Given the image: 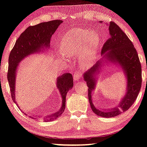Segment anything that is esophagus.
Segmentation results:
<instances>
[{
    "label": "esophagus",
    "mask_w": 147,
    "mask_h": 147,
    "mask_svg": "<svg viewBox=\"0 0 147 147\" xmlns=\"http://www.w3.org/2000/svg\"><path fill=\"white\" fill-rule=\"evenodd\" d=\"M81 78V74L80 72H76L74 76V81H78L80 78Z\"/></svg>",
    "instance_id": "34e87169"
}]
</instances>
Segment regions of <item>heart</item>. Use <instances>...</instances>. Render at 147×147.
Instances as JSON below:
<instances>
[{"label":"heart","mask_w":147,"mask_h":147,"mask_svg":"<svg viewBox=\"0 0 147 147\" xmlns=\"http://www.w3.org/2000/svg\"><path fill=\"white\" fill-rule=\"evenodd\" d=\"M99 48V39L88 30L74 28L62 38L59 50L65 56H80V65L87 68L95 63Z\"/></svg>","instance_id":"1"}]
</instances>
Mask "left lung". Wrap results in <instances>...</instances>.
Returning a JSON list of instances; mask_svg holds the SVG:
<instances>
[{
    "label": "left lung",
    "instance_id": "left-lung-1",
    "mask_svg": "<svg viewBox=\"0 0 147 147\" xmlns=\"http://www.w3.org/2000/svg\"><path fill=\"white\" fill-rule=\"evenodd\" d=\"M108 30L110 38L102 48V57L83 74V78L88 87V101L91 109L96 115L104 118L117 117L129 109L136 99L142 84V68L133 43L114 22L108 24ZM110 62L119 66L126 76V93L117 106L110 109H99L93 104L92 93L95 90L102 66Z\"/></svg>",
    "mask_w": 147,
    "mask_h": 147
}]
</instances>
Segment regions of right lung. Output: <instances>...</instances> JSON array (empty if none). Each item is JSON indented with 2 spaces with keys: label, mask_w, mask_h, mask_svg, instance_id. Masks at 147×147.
Returning <instances> with one entry per match:
<instances>
[{
  "label": "right lung",
  "mask_w": 147,
  "mask_h": 147,
  "mask_svg": "<svg viewBox=\"0 0 147 147\" xmlns=\"http://www.w3.org/2000/svg\"><path fill=\"white\" fill-rule=\"evenodd\" d=\"M62 22L63 21L57 20L29 26L21 34L16 41L15 46L11 51L9 57L7 79L13 101L17 106L18 103L16 98V83L18 65L25 58L35 54L43 53L46 50L50 48L52 36ZM73 77L71 74H63L57 78L56 86L62 98V104L58 111L43 117L46 122L55 120L62 115L66 105V96L69 90L73 88ZM40 117L37 115L33 117H32V118L39 119Z\"/></svg>",
  "instance_id": "right-lung-1"
}]
</instances>
